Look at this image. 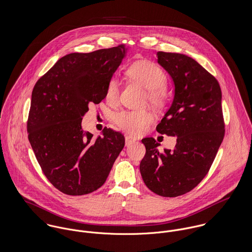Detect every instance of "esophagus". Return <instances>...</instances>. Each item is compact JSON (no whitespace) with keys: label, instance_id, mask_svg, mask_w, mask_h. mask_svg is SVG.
I'll use <instances>...</instances> for the list:
<instances>
[{"label":"esophagus","instance_id":"1","mask_svg":"<svg viewBox=\"0 0 252 252\" xmlns=\"http://www.w3.org/2000/svg\"><path fill=\"white\" fill-rule=\"evenodd\" d=\"M136 141H137V139L135 137H132V136H126L125 137V144H126V146L134 144Z\"/></svg>","mask_w":252,"mask_h":252}]
</instances>
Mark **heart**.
Segmentation results:
<instances>
[{
    "mask_svg": "<svg viewBox=\"0 0 252 252\" xmlns=\"http://www.w3.org/2000/svg\"><path fill=\"white\" fill-rule=\"evenodd\" d=\"M125 74L127 77L147 89L148 103L154 108H163L168 102V92L166 84L168 77L164 70L157 64L140 60L131 64ZM120 84L112 77L108 80L106 87V100L109 105L114 106L119 101ZM115 124L122 130L131 134H142L152 120V115L147 110H122L114 115Z\"/></svg>",
    "mask_w": 252,
    "mask_h": 252,
    "instance_id": "obj_1",
    "label": "heart"
}]
</instances>
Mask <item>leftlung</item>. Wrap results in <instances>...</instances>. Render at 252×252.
Instances as JSON below:
<instances>
[{"label": "left lung", "instance_id": "obj_1", "mask_svg": "<svg viewBox=\"0 0 252 252\" xmlns=\"http://www.w3.org/2000/svg\"><path fill=\"white\" fill-rule=\"evenodd\" d=\"M157 57L174 81L175 96L156 130L178 138L173 150L164 151L153 138L143 139L140 171L152 192L178 197L202 181L216 158L225 133L222 94L216 77L191 57L163 51Z\"/></svg>", "mask_w": 252, "mask_h": 252}]
</instances>
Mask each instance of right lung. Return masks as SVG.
<instances>
[{
  "mask_svg": "<svg viewBox=\"0 0 252 252\" xmlns=\"http://www.w3.org/2000/svg\"><path fill=\"white\" fill-rule=\"evenodd\" d=\"M125 55L123 44L70 53L36 81L28 139L44 176L64 194L80 196L100 188L124 147V136L107 127L92 141L81 120L89 105L106 98L108 80Z\"/></svg>",
  "mask_w": 252,
  "mask_h": 252,
  "instance_id": "right-lung-1",
  "label": "right lung"
}]
</instances>
